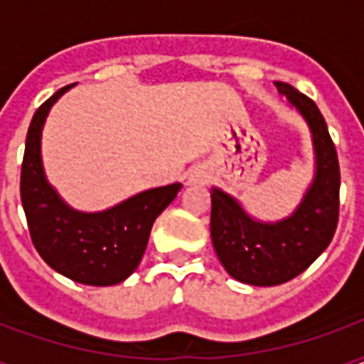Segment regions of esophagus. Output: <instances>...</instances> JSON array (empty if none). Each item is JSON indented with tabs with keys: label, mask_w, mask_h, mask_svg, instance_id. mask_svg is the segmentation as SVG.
Instances as JSON below:
<instances>
[{
	"label": "esophagus",
	"mask_w": 364,
	"mask_h": 364,
	"mask_svg": "<svg viewBox=\"0 0 364 364\" xmlns=\"http://www.w3.org/2000/svg\"><path fill=\"white\" fill-rule=\"evenodd\" d=\"M206 177H208V175L205 173V171H203V169H195V171H193V173L189 175V179L193 183H203V181H206Z\"/></svg>",
	"instance_id": "esophagus-1"
}]
</instances>
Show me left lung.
<instances>
[{"mask_svg":"<svg viewBox=\"0 0 364 364\" xmlns=\"http://www.w3.org/2000/svg\"><path fill=\"white\" fill-rule=\"evenodd\" d=\"M312 128L316 179L290 218L263 224L250 218L236 200L213 189L210 236L218 259L236 281L274 287L294 279L318 259L339 222V159L323 114L310 97L289 83L277 82Z\"/></svg>","mask_w":364,"mask_h":364,"instance_id":"8db88e82","label":"left lung"}]
</instances>
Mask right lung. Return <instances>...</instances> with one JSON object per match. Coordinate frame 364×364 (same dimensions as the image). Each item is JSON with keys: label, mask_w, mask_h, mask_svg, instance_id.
<instances>
[{"label": "right lung", "mask_w": 364, "mask_h": 364, "mask_svg": "<svg viewBox=\"0 0 364 364\" xmlns=\"http://www.w3.org/2000/svg\"><path fill=\"white\" fill-rule=\"evenodd\" d=\"M72 85L46 99L31 120L21 166V203L33 245L54 271L91 287H109L134 273L151 226L177 197L181 183L144 191L111 210L75 213L44 179L41 132L54 101Z\"/></svg>", "instance_id": "add662e5"}]
</instances>
